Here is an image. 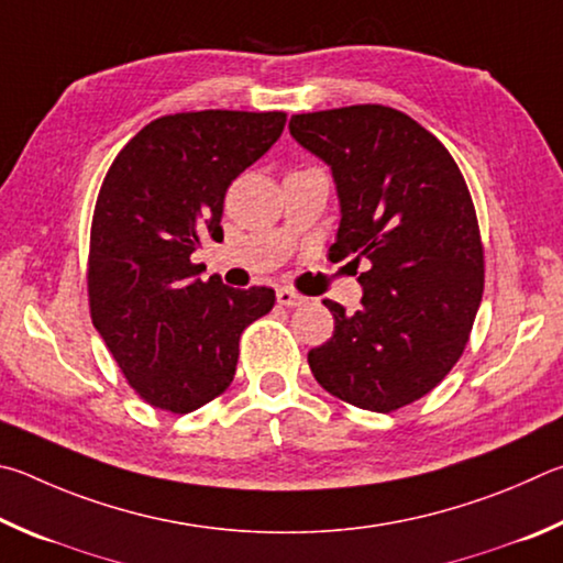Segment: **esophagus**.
<instances>
[{
    "label": "esophagus",
    "mask_w": 563,
    "mask_h": 563,
    "mask_svg": "<svg viewBox=\"0 0 563 563\" xmlns=\"http://www.w3.org/2000/svg\"><path fill=\"white\" fill-rule=\"evenodd\" d=\"M276 301H279L282 307L294 309V307H301L307 299H303L301 294H297L294 289H276Z\"/></svg>",
    "instance_id": "34e87169"
}]
</instances>
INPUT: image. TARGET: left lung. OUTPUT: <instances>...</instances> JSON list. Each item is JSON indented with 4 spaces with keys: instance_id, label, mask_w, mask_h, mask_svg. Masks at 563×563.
<instances>
[{
    "instance_id": "left-lung-1",
    "label": "left lung",
    "mask_w": 563,
    "mask_h": 563,
    "mask_svg": "<svg viewBox=\"0 0 563 563\" xmlns=\"http://www.w3.org/2000/svg\"><path fill=\"white\" fill-rule=\"evenodd\" d=\"M289 131L336 180L341 224L329 256L363 264L356 313L323 301L336 323L309 351L313 378L363 410L410 406L460 361L485 291L465 177L435 135L388 106L297 113Z\"/></svg>"
}]
</instances>
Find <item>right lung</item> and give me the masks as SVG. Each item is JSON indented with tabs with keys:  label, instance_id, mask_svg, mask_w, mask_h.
<instances>
[{
	"label": "right lung",
	"instance_id": "1",
	"mask_svg": "<svg viewBox=\"0 0 563 563\" xmlns=\"http://www.w3.org/2000/svg\"><path fill=\"white\" fill-rule=\"evenodd\" d=\"M284 111H190L137 131L103 177L88 244V309L137 398L192 412L230 388L240 336L274 289L195 279L222 236L227 187L282 135Z\"/></svg>",
	"mask_w": 563,
	"mask_h": 563
}]
</instances>
